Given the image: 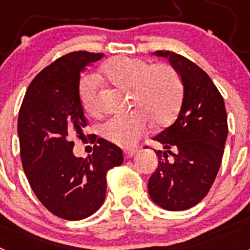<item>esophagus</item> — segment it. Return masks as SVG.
<instances>
[{
  "mask_svg": "<svg viewBox=\"0 0 250 250\" xmlns=\"http://www.w3.org/2000/svg\"><path fill=\"white\" fill-rule=\"evenodd\" d=\"M136 151H138V150H136V149H126V150H124V156H125V158H126V159H129V158H131V156L134 155V154H135Z\"/></svg>",
  "mask_w": 250,
  "mask_h": 250,
  "instance_id": "34e87169",
  "label": "esophagus"
}]
</instances>
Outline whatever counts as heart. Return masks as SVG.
<instances>
[{"label": "heart", "mask_w": 250, "mask_h": 250, "mask_svg": "<svg viewBox=\"0 0 250 250\" xmlns=\"http://www.w3.org/2000/svg\"><path fill=\"white\" fill-rule=\"evenodd\" d=\"M103 72L115 86L131 89V107L135 110L114 115L101 125L104 138L119 146H134L147 132L150 121L164 126L175 119L182 107V77L169 63L151 65L139 57L118 56L103 66ZM99 85L94 75H86L80 81L81 105L89 115L100 111Z\"/></svg>", "instance_id": "1"}]
</instances>
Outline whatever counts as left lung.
<instances>
[{
	"instance_id": "left-lung-1",
	"label": "left lung",
	"mask_w": 250,
	"mask_h": 250,
	"mask_svg": "<svg viewBox=\"0 0 250 250\" xmlns=\"http://www.w3.org/2000/svg\"><path fill=\"white\" fill-rule=\"evenodd\" d=\"M154 54L167 57L179 72L184 96L175 123L154 138L165 151H156L158 167L147 189L159 207L185 210L209 193L219 171L228 135L227 111L219 90L203 68L171 51Z\"/></svg>"
}]
</instances>
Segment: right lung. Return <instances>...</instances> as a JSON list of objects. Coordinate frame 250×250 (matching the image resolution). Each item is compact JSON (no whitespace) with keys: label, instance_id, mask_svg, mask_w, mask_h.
<instances>
[{"label":"right lung","instance_id":"obj_1","mask_svg":"<svg viewBox=\"0 0 250 250\" xmlns=\"http://www.w3.org/2000/svg\"><path fill=\"white\" fill-rule=\"evenodd\" d=\"M104 54L75 51L59 57L31 81L19 112L20 152L26 176L43 207L66 220L92 215L103 205L106 174L123 164L119 146L98 139L89 158H76L75 143L87 126L79 86L85 66Z\"/></svg>","mask_w":250,"mask_h":250}]
</instances>
